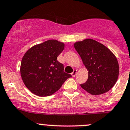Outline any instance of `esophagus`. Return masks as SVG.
Wrapping results in <instances>:
<instances>
[{
	"mask_svg": "<svg viewBox=\"0 0 130 130\" xmlns=\"http://www.w3.org/2000/svg\"><path fill=\"white\" fill-rule=\"evenodd\" d=\"M76 74H77V70H76V69H75V70L73 71V73H71V75L73 77H75V76H76Z\"/></svg>",
	"mask_w": 130,
	"mask_h": 130,
	"instance_id": "1",
	"label": "esophagus"
}]
</instances>
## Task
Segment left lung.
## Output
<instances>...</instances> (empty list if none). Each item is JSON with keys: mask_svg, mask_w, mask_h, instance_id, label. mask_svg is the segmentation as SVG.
I'll use <instances>...</instances> for the list:
<instances>
[{"mask_svg": "<svg viewBox=\"0 0 130 130\" xmlns=\"http://www.w3.org/2000/svg\"><path fill=\"white\" fill-rule=\"evenodd\" d=\"M74 47L88 71L86 82L81 88L93 95L106 93L115 85L119 75L116 56L107 47L95 40L85 39Z\"/></svg>", "mask_w": 130, "mask_h": 130, "instance_id": "8db88e82", "label": "left lung"}]
</instances>
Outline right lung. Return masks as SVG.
Here are the masks:
<instances>
[{
  "label": "right lung",
  "mask_w": 130,
  "mask_h": 130,
  "mask_svg": "<svg viewBox=\"0 0 130 130\" xmlns=\"http://www.w3.org/2000/svg\"><path fill=\"white\" fill-rule=\"evenodd\" d=\"M64 48L63 42L51 39L27 51L20 71L24 83L30 92L41 97L50 96L71 77L64 72L63 64L57 60Z\"/></svg>",
  "instance_id": "1"
}]
</instances>
